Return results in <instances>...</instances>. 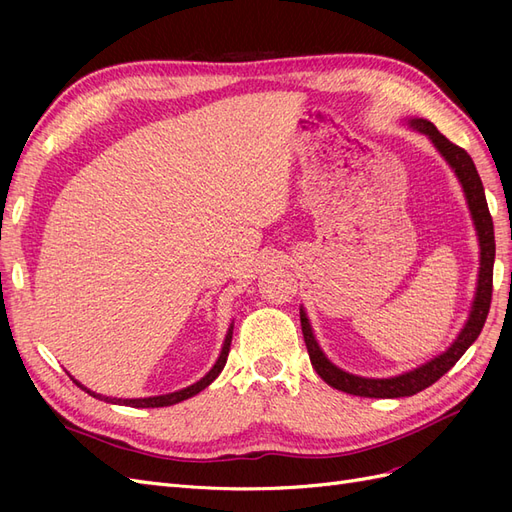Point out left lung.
<instances>
[{
    "instance_id": "left-lung-1",
    "label": "left lung",
    "mask_w": 512,
    "mask_h": 512,
    "mask_svg": "<svg viewBox=\"0 0 512 512\" xmlns=\"http://www.w3.org/2000/svg\"><path fill=\"white\" fill-rule=\"evenodd\" d=\"M412 128L423 132L431 138V143L438 147V151L446 158V162L453 166L457 173L463 192H466L468 205L474 218V226L478 230V241H480V273H478V288H476V299L470 312V320L466 322V327L459 333L455 339V344L448 348L444 354H440L438 359H433L425 363L423 367H418L414 371H408V374H401L395 378H361V376H352L346 374L339 367H335L327 356L322 354L318 348L312 327L301 312V329H303V339L309 352V361H312L314 369L318 371V376L327 382L329 386L337 391H344L350 395H359V397H378V399H393V397H410L416 395L418 391H425L427 386L433 382H438L448 369H451L461 356L466 352L480 335L485 327V320L491 307V292H493V260H495V237H493V220L487 207V198H485V188L483 181L478 177V170L468 156L466 149H461L459 145L451 143L440 130L433 126L427 119H412Z\"/></svg>"
}]
</instances>
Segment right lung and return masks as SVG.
I'll list each match as a JSON object with an SVG mask.
<instances>
[{
  "instance_id": "obj_1",
  "label": "right lung",
  "mask_w": 512,
  "mask_h": 512,
  "mask_svg": "<svg viewBox=\"0 0 512 512\" xmlns=\"http://www.w3.org/2000/svg\"><path fill=\"white\" fill-rule=\"evenodd\" d=\"M230 342H232V324H230L228 335H226V339H224V348H222L220 359L215 361V365L211 367L209 374H207L203 380H198L196 384L188 386V389L177 391V393H168V395H160V397H145V399H115V397H102V395H96V393L87 391L85 386H81L79 382H76V384H79L81 389H83V391H87L89 395H94V397L104 399V401H111V404H123V406H132V408H164V406H173V404H179V401L188 399V397H192V395L200 393L203 389H207V386H209L215 378H218V374H220V371H222V369H224V365H226L228 352H230Z\"/></svg>"
}]
</instances>
